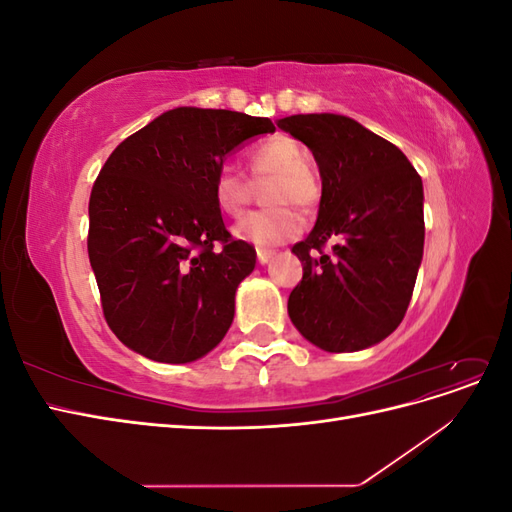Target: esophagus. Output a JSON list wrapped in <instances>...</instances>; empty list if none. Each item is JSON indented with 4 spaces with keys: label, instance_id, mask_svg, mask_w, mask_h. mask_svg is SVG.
<instances>
[{
    "label": "esophagus",
    "instance_id": "obj_1",
    "mask_svg": "<svg viewBox=\"0 0 512 512\" xmlns=\"http://www.w3.org/2000/svg\"><path fill=\"white\" fill-rule=\"evenodd\" d=\"M273 254H275V252H271V250H258V252H256V258H258L260 265H267V262L273 258Z\"/></svg>",
    "mask_w": 512,
    "mask_h": 512
}]
</instances>
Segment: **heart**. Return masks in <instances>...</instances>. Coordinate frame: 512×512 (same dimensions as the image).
I'll list each match as a JSON object with an SVG mask.
<instances>
[{"label":"heart","mask_w":512,"mask_h":512,"mask_svg":"<svg viewBox=\"0 0 512 512\" xmlns=\"http://www.w3.org/2000/svg\"><path fill=\"white\" fill-rule=\"evenodd\" d=\"M307 153L288 134H275L250 151V170L256 179L271 177L267 203L273 207L250 213L235 224L232 235L254 247H275L297 239L303 232V215L291 207L314 209L320 203L322 183L309 166ZM213 203L228 218H239L250 203L252 188L232 166H222L211 185Z\"/></svg>","instance_id":"obj_1"}]
</instances>
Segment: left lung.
Listing matches in <instances>:
<instances>
[{"label":"left lung","mask_w":512,"mask_h":512,"mask_svg":"<svg viewBox=\"0 0 512 512\" xmlns=\"http://www.w3.org/2000/svg\"><path fill=\"white\" fill-rule=\"evenodd\" d=\"M277 128L314 153L322 179L316 226L292 247L303 280L288 316L324 352L376 346L412 299L425 245L423 181L401 149L346 115H292Z\"/></svg>","instance_id":"1"}]
</instances>
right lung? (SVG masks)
Returning <instances> with one entry per match:
<instances>
[{
	"instance_id": "add662e5",
	"label": "right lung",
	"mask_w": 512,
	"mask_h": 512,
	"mask_svg": "<svg viewBox=\"0 0 512 512\" xmlns=\"http://www.w3.org/2000/svg\"><path fill=\"white\" fill-rule=\"evenodd\" d=\"M269 132L267 117L179 106L106 160L89 198L87 252L121 344L179 365L222 342L256 252L230 239L211 185L228 153Z\"/></svg>"
}]
</instances>
